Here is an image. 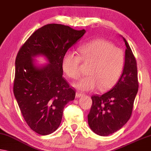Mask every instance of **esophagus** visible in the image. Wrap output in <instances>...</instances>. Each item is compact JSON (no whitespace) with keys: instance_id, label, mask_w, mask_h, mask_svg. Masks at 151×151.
I'll list each match as a JSON object with an SVG mask.
<instances>
[{"instance_id":"34e87169","label":"esophagus","mask_w":151,"mask_h":151,"mask_svg":"<svg viewBox=\"0 0 151 151\" xmlns=\"http://www.w3.org/2000/svg\"><path fill=\"white\" fill-rule=\"evenodd\" d=\"M83 96V94H82V93H80V92H77L76 93V98H80V97H82V96Z\"/></svg>"}]
</instances>
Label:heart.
Instances as JSON below:
<instances>
[{"label":"heart","instance_id":"heart-1","mask_svg":"<svg viewBox=\"0 0 151 151\" xmlns=\"http://www.w3.org/2000/svg\"><path fill=\"white\" fill-rule=\"evenodd\" d=\"M78 51L80 56L73 52H66L61 62L63 71L71 79L80 76L82 60L90 63L88 69L89 75L74 83V88L83 92L93 90L99 86L101 90H107L117 82L126 63L122 49L109 41L95 39L80 46Z\"/></svg>","mask_w":151,"mask_h":151}]
</instances>
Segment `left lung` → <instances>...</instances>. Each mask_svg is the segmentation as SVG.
I'll list each match as a JSON object with an SVG mask.
<instances>
[{
    "label": "left lung",
    "mask_w": 151,
    "mask_h": 151,
    "mask_svg": "<svg viewBox=\"0 0 151 151\" xmlns=\"http://www.w3.org/2000/svg\"><path fill=\"white\" fill-rule=\"evenodd\" d=\"M126 46V63L121 77L110 91L91 97L92 105L88 122L90 129L99 136H106L119 130L130 118L138 90L137 64L129 46Z\"/></svg>",
    "instance_id": "left-lung-1"
}]
</instances>
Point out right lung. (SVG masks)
I'll return each instance as SVG.
<instances>
[{"label":"right lung","instance_id":"1","mask_svg":"<svg viewBox=\"0 0 151 151\" xmlns=\"http://www.w3.org/2000/svg\"><path fill=\"white\" fill-rule=\"evenodd\" d=\"M86 30L51 24L34 32L21 47L15 59L13 92L25 121L40 135L54 132L61 122L63 109L75 99V90L63 78L62 59ZM42 55L48 64L36 66Z\"/></svg>","mask_w":151,"mask_h":151}]
</instances>
